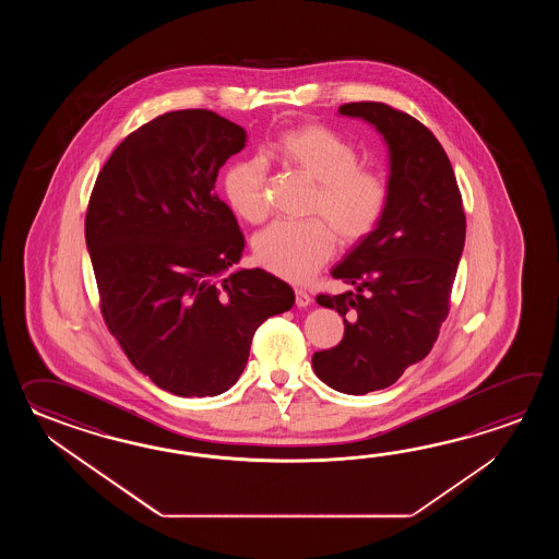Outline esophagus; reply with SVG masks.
<instances>
[{
  "instance_id": "esophagus-1",
  "label": "esophagus",
  "mask_w": 559,
  "mask_h": 559,
  "mask_svg": "<svg viewBox=\"0 0 559 559\" xmlns=\"http://www.w3.org/2000/svg\"><path fill=\"white\" fill-rule=\"evenodd\" d=\"M311 304V296L306 289H296V306L297 308H308Z\"/></svg>"
}]
</instances>
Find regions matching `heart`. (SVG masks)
<instances>
[{"mask_svg": "<svg viewBox=\"0 0 559 559\" xmlns=\"http://www.w3.org/2000/svg\"><path fill=\"white\" fill-rule=\"evenodd\" d=\"M274 152L285 166L318 183L308 214L320 219L275 222L253 241V255L263 270L289 282H306L332 258L335 238L354 246L380 226L388 203V178L361 167L356 145L320 123H301L282 131ZM224 191L234 212L250 224L270 214L267 167L258 157L227 167Z\"/></svg>", "mask_w": 559, "mask_h": 559, "instance_id": "obj_1", "label": "heart"}]
</instances>
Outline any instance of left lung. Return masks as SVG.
<instances>
[{"label": "left lung", "instance_id": "obj_1", "mask_svg": "<svg viewBox=\"0 0 559 559\" xmlns=\"http://www.w3.org/2000/svg\"><path fill=\"white\" fill-rule=\"evenodd\" d=\"M340 114L366 119L390 150V203L368 238L332 270L356 292L316 297L344 318V340L316 352L313 371L347 395L390 388L428 356L465 243L462 193L436 135L409 114L380 102L344 104Z\"/></svg>", "mask_w": 559, "mask_h": 559}]
</instances>
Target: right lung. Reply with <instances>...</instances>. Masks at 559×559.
I'll list each match as a JSON object with an SVG mask.
<instances>
[{
  "instance_id": "right-lung-1",
  "label": "right lung",
  "mask_w": 559,
  "mask_h": 559,
  "mask_svg": "<svg viewBox=\"0 0 559 559\" xmlns=\"http://www.w3.org/2000/svg\"><path fill=\"white\" fill-rule=\"evenodd\" d=\"M243 147L246 130L210 109L164 114L109 155L85 214L107 330L133 368L181 397L227 392L255 330L296 301L265 270H234L246 239L214 188Z\"/></svg>"
}]
</instances>
